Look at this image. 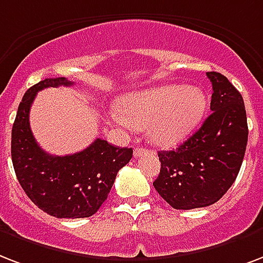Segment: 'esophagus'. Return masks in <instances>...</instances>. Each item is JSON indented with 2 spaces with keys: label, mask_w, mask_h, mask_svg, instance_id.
<instances>
[{
  "label": "esophagus",
  "mask_w": 263,
  "mask_h": 263,
  "mask_svg": "<svg viewBox=\"0 0 263 263\" xmlns=\"http://www.w3.org/2000/svg\"><path fill=\"white\" fill-rule=\"evenodd\" d=\"M146 153H147V150L143 149V147H136V149L134 150V156H135V157H140L142 154H146Z\"/></svg>",
  "instance_id": "1"
}]
</instances>
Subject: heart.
<instances>
[{
  "mask_svg": "<svg viewBox=\"0 0 263 263\" xmlns=\"http://www.w3.org/2000/svg\"><path fill=\"white\" fill-rule=\"evenodd\" d=\"M207 107L200 88L167 84L123 96L113 118L120 124L146 128L154 143L171 146L189 135Z\"/></svg>",
  "mask_w": 263,
  "mask_h": 263,
  "instance_id": "obj_1",
  "label": "heart"
}]
</instances>
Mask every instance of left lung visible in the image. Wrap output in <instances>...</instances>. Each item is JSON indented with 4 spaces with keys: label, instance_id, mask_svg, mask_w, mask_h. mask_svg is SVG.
<instances>
[{
    "label": "left lung",
    "instance_id": "obj_1",
    "mask_svg": "<svg viewBox=\"0 0 263 263\" xmlns=\"http://www.w3.org/2000/svg\"><path fill=\"white\" fill-rule=\"evenodd\" d=\"M211 111L203 125L176 150L158 152L154 189L175 210L216 203L237 178L247 147V114L241 93L225 76L208 71Z\"/></svg>",
    "mask_w": 263,
    "mask_h": 263
}]
</instances>
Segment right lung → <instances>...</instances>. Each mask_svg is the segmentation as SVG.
Returning <instances> with one entry per match:
<instances>
[{
  "instance_id": "right-lung-1",
  "label": "right lung",
  "mask_w": 263,
  "mask_h": 263,
  "mask_svg": "<svg viewBox=\"0 0 263 263\" xmlns=\"http://www.w3.org/2000/svg\"><path fill=\"white\" fill-rule=\"evenodd\" d=\"M59 85L73 83L65 77L45 78L25 93L12 127V163L22 189L44 212L56 218H88L105 203L117 172L132 158V149L96 139L69 156L44 152L30 128V107L38 91Z\"/></svg>"
}]
</instances>
